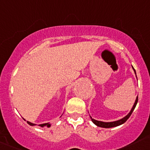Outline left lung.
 Segmentation results:
<instances>
[{
    "label": "left lung",
    "mask_w": 150,
    "mask_h": 150,
    "mask_svg": "<svg viewBox=\"0 0 150 150\" xmlns=\"http://www.w3.org/2000/svg\"><path fill=\"white\" fill-rule=\"evenodd\" d=\"M132 69H133V70H134V73H135L136 77H137V74H136V71H135V69H134V67H133V66H132ZM137 102H138V96H137V98H136L135 103H134V105H133L132 108L130 110V112H129V113H128L127 115H126V116L123 117V118H121V119L118 120V121H112V122H103V121H97V120L93 119V118H92L91 116H90V118H91V120H92V121L93 122V123H95V124L96 125V126H99V127H102V128L116 127V126H120V125H121V124H123V123H124L125 122H126L128 119H129V118L131 116V115H132V112H133V111H134V108H136V105H137Z\"/></svg>",
    "instance_id": "obj_1"
}]
</instances>
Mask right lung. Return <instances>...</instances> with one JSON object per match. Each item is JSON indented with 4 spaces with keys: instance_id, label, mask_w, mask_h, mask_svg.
I'll use <instances>...</instances> for the list:
<instances>
[{
    "instance_id": "1",
    "label": "right lung",
    "mask_w": 150,
    "mask_h": 150,
    "mask_svg": "<svg viewBox=\"0 0 150 150\" xmlns=\"http://www.w3.org/2000/svg\"><path fill=\"white\" fill-rule=\"evenodd\" d=\"M24 121H26L25 119H24ZM27 123H28L29 125H30V126H35V125L36 124H35V123H31V122H29V121H27ZM40 126V127H44V126H47V128H49V127H50V126H51V124H50V123H42V124H40L39 125Z\"/></svg>"
}]
</instances>
